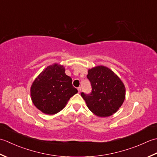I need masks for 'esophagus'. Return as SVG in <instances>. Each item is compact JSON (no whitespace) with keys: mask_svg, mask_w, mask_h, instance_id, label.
<instances>
[{"mask_svg":"<svg viewBox=\"0 0 157 157\" xmlns=\"http://www.w3.org/2000/svg\"><path fill=\"white\" fill-rule=\"evenodd\" d=\"M78 93H81V87H78Z\"/></svg>","mask_w":157,"mask_h":157,"instance_id":"esophagus-1","label":"esophagus"}]
</instances>
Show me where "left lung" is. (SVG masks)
Returning a JSON list of instances; mask_svg holds the SVG:
<instances>
[{
	"mask_svg": "<svg viewBox=\"0 0 157 157\" xmlns=\"http://www.w3.org/2000/svg\"><path fill=\"white\" fill-rule=\"evenodd\" d=\"M87 78L92 91L89 95L81 93L87 106L99 117H108L117 113L125 99V87L113 70L104 66L88 70Z\"/></svg>",
	"mask_w": 157,
	"mask_h": 157,
	"instance_id": "left-lung-1",
	"label": "left lung"
}]
</instances>
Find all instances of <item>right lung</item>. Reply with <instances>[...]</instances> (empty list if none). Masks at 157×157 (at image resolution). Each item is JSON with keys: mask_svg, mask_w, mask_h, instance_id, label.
<instances>
[{"mask_svg": "<svg viewBox=\"0 0 157 157\" xmlns=\"http://www.w3.org/2000/svg\"><path fill=\"white\" fill-rule=\"evenodd\" d=\"M72 82V78L66 75L63 66L54 63L34 79L30 87L31 100L43 113L57 114L78 93Z\"/></svg>", "mask_w": 157, "mask_h": 157, "instance_id": "right-lung-1", "label": "right lung"}]
</instances>
